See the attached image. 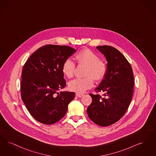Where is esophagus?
<instances>
[{
    "instance_id": "34e87169",
    "label": "esophagus",
    "mask_w": 156,
    "mask_h": 156,
    "mask_svg": "<svg viewBox=\"0 0 156 156\" xmlns=\"http://www.w3.org/2000/svg\"><path fill=\"white\" fill-rule=\"evenodd\" d=\"M75 95H76V96L78 97V98H81V97H82V96H83V94H79V93H76Z\"/></svg>"
}]
</instances>
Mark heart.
I'll list each match as a JSON object with an SVG mask.
<instances>
[{"mask_svg":"<svg viewBox=\"0 0 156 156\" xmlns=\"http://www.w3.org/2000/svg\"><path fill=\"white\" fill-rule=\"evenodd\" d=\"M75 59L78 65L86 66L85 76L82 78H76L69 83V89L71 91L82 93L90 89L94 85V80L100 81L107 74L108 66L105 60L99 58V56L93 51L85 49L80 51L75 55ZM63 74L71 78L74 74L75 64L71 59L67 58L62 63Z\"/></svg>","mask_w":156,"mask_h":156,"instance_id":"1","label":"heart"}]
</instances>
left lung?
<instances>
[{
  "mask_svg": "<svg viewBox=\"0 0 156 156\" xmlns=\"http://www.w3.org/2000/svg\"><path fill=\"white\" fill-rule=\"evenodd\" d=\"M96 48L106 56L108 70L95 89L103 96L89 94L92 101L87 114L96 124L107 126L121 119L129 107L133 92V74L130 63L116 48L107 45Z\"/></svg>",
  "mask_w": 156,
  "mask_h": 156,
  "instance_id": "1",
  "label": "left lung"
}]
</instances>
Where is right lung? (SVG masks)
<instances>
[{
	"label": "right lung",
	"instance_id": "right-lung-1",
	"mask_svg": "<svg viewBox=\"0 0 156 156\" xmlns=\"http://www.w3.org/2000/svg\"><path fill=\"white\" fill-rule=\"evenodd\" d=\"M75 49L68 46L46 44L36 50L26 61L22 70L21 96L38 122L55 124L65 115L74 92L58 90L65 87L62 64Z\"/></svg>",
	"mask_w": 156,
	"mask_h": 156
}]
</instances>
